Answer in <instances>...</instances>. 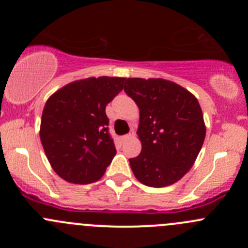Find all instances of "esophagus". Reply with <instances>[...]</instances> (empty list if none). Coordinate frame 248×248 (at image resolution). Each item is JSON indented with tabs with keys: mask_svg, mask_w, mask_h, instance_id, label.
Instances as JSON below:
<instances>
[{
	"mask_svg": "<svg viewBox=\"0 0 248 248\" xmlns=\"http://www.w3.org/2000/svg\"><path fill=\"white\" fill-rule=\"evenodd\" d=\"M132 137H133V133H129V134H126V136H124L122 137V141H127V140H129L132 138Z\"/></svg>",
	"mask_w": 248,
	"mask_h": 248,
	"instance_id": "obj_1",
	"label": "esophagus"
}]
</instances>
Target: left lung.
Listing matches in <instances>:
<instances>
[{
  "label": "left lung",
  "mask_w": 248,
  "mask_h": 248,
  "mask_svg": "<svg viewBox=\"0 0 248 248\" xmlns=\"http://www.w3.org/2000/svg\"><path fill=\"white\" fill-rule=\"evenodd\" d=\"M124 92L140 111L139 156L129 158L141 184L166 187L179 181L196 162L205 139L204 117L196 97L164 79L128 78Z\"/></svg>",
  "instance_id": "left-lung-1"
}]
</instances>
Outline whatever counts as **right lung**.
I'll use <instances>...</instances> for the list:
<instances>
[{
  "mask_svg": "<svg viewBox=\"0 0 248 248\" xmlns=\"http://www.w3.org/2000/svg\"><path fill=\"white\" fill-rule=\"evenodd\" d=\"M124 78L77 80L47 99L41 141L47 161L71 184H92L103 176L116 149L109 134L107 104L124 89Z\"/></svg>",
  "mask_w": 248,
  "mask_h": 248,
  "instance_id": "right-lung-1",
  "label": "right lung"
}]
</instances>
